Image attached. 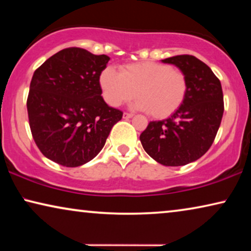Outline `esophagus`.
Segmentation results:
<instances>
[{
    "mask_svg": "<svg viewBox=\"0 0 251 251\" xmlns=\"http://www.w3.org/2000/svg\"><path fill=\"white\" fill-rule=\"evenodd\" d=\"M132 114H131V113H126V112H125V113H123V119H131L132 118Z\"/></svg>",
    "mask_w": 251,
    "mask_h": 251,
    "instance_id": "obj_1",
    "label": "esophagus"
}]
</instances>
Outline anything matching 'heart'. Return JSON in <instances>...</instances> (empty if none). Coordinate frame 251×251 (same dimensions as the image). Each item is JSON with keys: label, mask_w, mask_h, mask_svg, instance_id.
Returning a JSON list of instances; mask_svg holds the SVG:
<instances>
[{"label": "heart", "mask_w": 251, "mask_h": 251, "mask_svg": "<svg viewBox=\"0 0 251 251\" xmlns=\"http://www.w3.org/2000/svg\"><path fill=\"white\" fill-rule=\"evenodd\" d=\"M106 102L112 107L138 100L135 107L147 111L155 119L174 114L187 96L188 81L183 71L156 61H140L123 65L118 73L107 67L99 78Z\"/></svg>", "instance_id": "heart-1"}]
</instances>
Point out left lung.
<instances>
[{"label": "left lung", "instance_id": "obj_1", "mask_svg": "<svg viewBox=\"0 0 251 251\" xmlns=\"http://www.w3.org/2000/svg\"><path fill=\"white\" fill-rule=\"evenodd\" d=\"M183 71L188 91L183 105L170 118L152 121L139 139L145 152L163 166L193 162L214 143L224 113L221 81L197 57L179 54L163 59Z\"/></svg>", "mask_w": 251, "mask_h": 251}]
</instances>
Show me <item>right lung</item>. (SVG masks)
<instances>
[{"label":"right lung","mask_w":251,"mask_h":251,"mask_svg":"<svg viewBox=\"0 0 251 251\" xmlns=\"http://www.w3.org/2000/svg\"><path fill=\"white\" fill-rule=\"evenodd\" d=\"M109 57L81 48L54 53L34 72L27 97L29 126L41 153L64 167H80L104 147L122 119L99 83Z\"/></svg>","instance_id":"obj_1"}]
</instances>
